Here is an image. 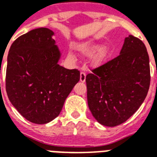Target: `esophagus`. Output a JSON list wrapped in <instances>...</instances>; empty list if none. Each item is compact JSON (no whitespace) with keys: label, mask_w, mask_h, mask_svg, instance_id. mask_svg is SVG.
<instances>
[{"label":"esophagus","mask_w":157,"mask_h":157,"mask_svg":"<svg viewBox=\"0 0 157 157\" xmlns=\"http://www.w3.org/2000/svg\"><path fill=\"white\" fill-rule=\"evenodd\" d=\"M86 80V74L85 72H81L80 73V82H84Z\"/></svg>","instance_id":"esophagus-1"}]
</instances>
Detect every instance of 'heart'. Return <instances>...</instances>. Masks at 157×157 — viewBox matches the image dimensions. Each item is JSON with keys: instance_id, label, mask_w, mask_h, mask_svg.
<instances>
[{"instance_id": "heart-1", "label": "heart", "mask_w": 157, "mask_h": 157, "mask_svg": "<svg viewBox=\"0 0 157 157\" xmlns=\"http://www.w3.org/2000/svg\"><path fill=\"white\" fill-rule=\"evenodd\" d=\"M100 44H86L81 46V51L83 54L91 55L96 52L91 60V64L94 66H99L102 65L109 57L111 56L113 52V48L109 45H105L100 48Z\"/></svg>"}]
</instances>
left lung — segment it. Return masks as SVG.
Wrapping results in <instances>:
<instances>
[{"instance_id":"1","label":"left lung","mask_w":157,"mask_h":157,"mask_svg":"<svg viewBox=\"0 0 157 157\" xmlns=\"http://www.w3.org/2000/svg\"><path fill=\"white\" fill-rule=\"evenodd\" d=\"M150 80L146 47L130 35L119 56L86 76L87 104L92 116L105 126L125 122L146 98Z\"/></svg>"}]
</instances>
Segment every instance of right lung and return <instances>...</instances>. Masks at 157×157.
<instances>
[{
  "label": "right lung",
  "instance_id": "obj_1",
  "mask_svg": "<svg viewBox=\"0 0 157 157\" xmlns=\"http://www.w3.org/2000/svg\"><path fill=\"white\" fill-rule=\"evenodd\" d=\"M54 32L40 27L12 44L6 68L9 100L27 121L46 124L61 113L65 100L79 81V71L61 66Z\"/></svg>",
  "mask_w": 157,
  "mask_h": 157
}]
</instances>
